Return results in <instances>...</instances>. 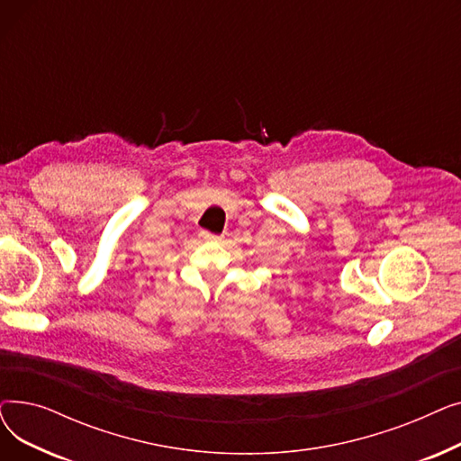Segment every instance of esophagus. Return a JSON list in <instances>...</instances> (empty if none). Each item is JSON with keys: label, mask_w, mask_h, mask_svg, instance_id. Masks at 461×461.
<instances>
[{"label": "esophagus", "mask_w": 461, "mask_h": 461, "mask_svg": "<svg viewBox=\"0 0 461 461\" xmlns=\"http://www.w3.org/2000/svg\"><path fill=\"white\" fill-rule=\"evenodd\" d=\"M200 237H202L203 240H218V239H221L218 235H212V233H209V231H200Z\"/></svg>", "instance_id": "obj_1"}]
</instances>
